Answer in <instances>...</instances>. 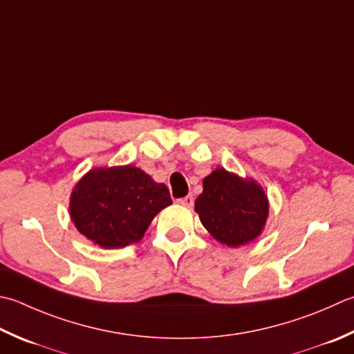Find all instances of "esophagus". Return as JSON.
<instances>
[{
  "label": "esophagus",
  "instance_id": "esophagus-1",
  "mask_svg": "<svg viewBox=\"0 0 354 354\" xmlns=\"http://www.w3.org/2000/svg\"><path fill=\"white\" fill-rule=\"evenodd\" d=\"M179 203H181L185 207H193V203H195V199H193V195H189V196H185L183 199H179Z\"/></svg>",
  "mask_w": 354,
  "mask_h": 354
}]
</instances>
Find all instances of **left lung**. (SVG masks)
<instances>
[{"label":"left lung","mask_w":354,"mask_h":354,"mask_svg":"<svg viewBox=\"0 0 354 354\" xmlns=\"http://www.w3.org/2000/svg\"><path fill=\"white\" fill-rule=\"evenodd\" d=\"M268 198L253 178H241L224 167L214 169L203 181L195 212L212 236L227 247L253 242L264 232Z\"/></svg>","instance_id":"obj_1"}]
</instances>
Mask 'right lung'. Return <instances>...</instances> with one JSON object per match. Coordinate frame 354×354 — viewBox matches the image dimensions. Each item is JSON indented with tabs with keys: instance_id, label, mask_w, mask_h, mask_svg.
I'll return each instance as SVG.
<instances>
[{
	"instance_id": "right-lung-1",
	"label": "right lung",
	"mask_w": 354,
	"mask_h": 354,
	"mask_svg": "<svg viewBox=\"0 0 354 354\" xmlns=\"http://www.w3.org/2000/svg\"><path fill=\"white\" fill-rule=\"evenodd\" d=\"M170 204L167 187L129 164L88 170L73 187L68 213L76 230L95 245L122 248L140 242Z\"/></svg>"
}]
</instances>
